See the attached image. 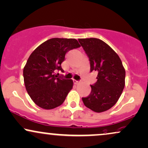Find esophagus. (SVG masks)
Masks as SVG:
<instances>
[{
	"mask_svg": "<svg viewBox=\"0 0 148 148\" xmlns=\"http://www.w3.org/2000/svg\"><path fill=\"white\" fill-rule=\"evenodd\" d=\"M74 83H75V84H79V83H80V81H76V80H74Z\"/></svg>",
	"mask_w": 148,
	"mask_h": 148,
	"instance_id": "esophagus-1",
	"label": "esophagus"
}]
</instances>
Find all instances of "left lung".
Wrapping results in <instances>:
<instances>
[{"instance_id":"8db88e82","label":"left lung","mask_w":148,"mask_h":148,"mask_svg":"<svg viewBox=\"0 0 148 148\" xmlns=\"http://www.w3.org/2000/svg\"><path fill=\"white\" fill-rule=\"evenodd\" d=\"M79 42L90 60V72H98L97 81L91 85V93L82 100L94 112H105L114 106L121 95L125 69L118 54L101 39L79 38Z\"/></svg>"}]
</instances>
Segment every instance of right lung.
<instances>
[{"label":"right lung","mask_w":148,"mask_h":148,"mask_svg":"<svg viewBox=\"0 0 148 148\" xmlns=\"http://www.w3.org/2000/svg\"><path fill=\"white\" fill-rule=\"evenodd\" d=\"M81 47L74 38H54L46 40L32 53L23 69L25 88L32 101L40 108L54 109L64 102L73 87L71 79H65L61 63L65 54Z\"/></svg>","instance_id":"1"}]
</instances>
